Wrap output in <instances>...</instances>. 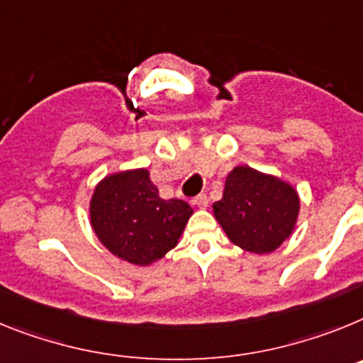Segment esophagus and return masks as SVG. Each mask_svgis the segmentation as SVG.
<instances>
[{"mask_svg": "<svg viewBox=\"0 0 363 363\" xmlns=\"http://www.w3.org/2000/svg\"><path fill=\"white\" fill-rule=\"evenodd\" d=\"M208 201H210V199H208L206 195L199 194V195H197V197H195V199H194V204H195V206H197V208H206V206H208Z\"/></svg>", "mask_w": 363, "mask_h": 363, "instance_id": "34e87169", "label": "esophagus"}]
</instances>
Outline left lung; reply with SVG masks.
I'll return each instance as SVG.
<instances>
[{
  "label": "left lung",
  "instance_id": "left-lung-1",
  "mask_svg": "<svg viewBox=\"0 0 363 363\" xmlns=\"http://www.w3.org/2000/svg\"><path fill=\"white\" fill-rule=\"evenodd\" d=\"M298 212L299 197L291 184L248 166L228 173L223 199L213 204L230 241L254 254L276 250L292 234Z\"/></svg>",
  "mask_w": 363,
  "mask_h": 363
}]
</instances>
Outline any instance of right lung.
<instances>
[{"label":"right lung","instance_id":"obj_1","mask_svg":"<svg viewBox=\"0 0 363 363\" xmlns=\"http://www.w3.org/2000/svg\"><path fill=\"white\" fill-rule=\"evenodd\" d=\"M191 213L184 201L162 199L147 169L109 175L91 199V225L104 247L140 267L177 245Z\"/></svg>","mask_w":363,"mask_h":363}]
</instances>
